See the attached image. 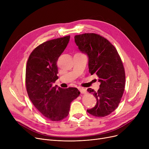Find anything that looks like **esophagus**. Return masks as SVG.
<instances>
[{"label": "esophagus", "instance_id": "34e87169", "mask_svg": "<svg viewBox=\"0 0 149 149\" xmlns=\"http://www.w3.org/2000/svg\"><path fill=\"white\" fill-rule=\"evenodd\" d=\"M79 90L80 91V92H81V93H86V89L83 88L79 87Z\"/></svg>", "mask_w": 149, "mask_h": 149}]
</instances>
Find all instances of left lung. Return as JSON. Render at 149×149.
<instances>
[{
  "label": "left lung",
  "mask_w": 149,
  "mask_h": 149,
  "mask_svg": "<svg viewBox=\"0 0 149 149\" xmlns=\"http://www.w3.org/2000/svg\"><path fill=\"white\" fill-rule=\"evenodd\" d=\"M74 38L80 51L89 57V73L97 74L101 83L98 91L87 89L97 98L95 107L87 112L94 116H106L118 107L124 91L126 76L120 56L114 46L99 34L85 33Z\"/></svg>",
  "instance_id": "8db88e82"
}]
</instances>
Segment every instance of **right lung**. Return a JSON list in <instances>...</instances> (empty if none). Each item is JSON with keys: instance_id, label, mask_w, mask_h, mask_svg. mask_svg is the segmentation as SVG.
I'll return each mask as SVG.
<instances>
[{"instance_id": "right-lung-1", "label": "right lung", "mask_w": 149, "mask_h": 149, "mask_svg": "<svg viewBox=\"0 0 149 149\" xmlns=\"http://www.w3.org/2000/svg\"><path fill=\"white\" fill-rule=\"evenodd\" d=\"M70 36L45 42L31 53L26 68L28 97L45 117L58 121L68 115L72 101L80 95L75 88L52 87L58 77L57 62L69 43Z\"/></svg>"}]
</instances>
